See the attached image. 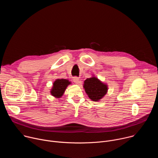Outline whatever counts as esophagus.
Returning <instances> with one entry per match:
<instances>
[{"label": "esophagus", "mask_w": 158, "mask_h": 158, "mask_svg": "<svg viewBox=\"0 0 158 158\" xmlns=\"http://www.w3.org/2000/svg\"><path fill=\"white\" fill-rule=\"evenodd\" d=\"M73 81H74V82L76 84H78L80 83V80H79V77H74L73 78Z\"/></svg>", "instance_id": "obj_1"}]
</instances>
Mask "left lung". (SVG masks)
Segmentation results:
<instances>
[{"label": "left lung", "mask_w": 158, "mask_h": 158, "mask_svg": "<svg viewBox=\"0 0 158 158\" xmlns=\"http://www.w3.org/2000/svg\"><path fill=\"white\" fill-rule=\"evenodd\" d=\"M84 88L88 97L93 101H99L107 92V85L95 77L85 80Z\"/></svg>", "instance_id": "obj_1"}]
</instances>
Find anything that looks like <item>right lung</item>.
<instances>
[{
  "instance_id": "1",
  "label": "right lung",
  "mask_w": 158,
  "mask_h": 158,
  "mask_svg": "<svg viewBox=\"0 0 158 158\" xmlns=\"http://www.w3.org/2000/svg\"><path fill=\"white\" fill-rule=\"evenodd\" d=\"M71 84L69 80L60 79H57L53 83V87L51 91V94L55 98H60L63 95L67 85Z\"/></svg>"
}]
</instances>
